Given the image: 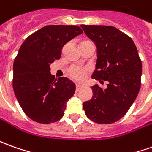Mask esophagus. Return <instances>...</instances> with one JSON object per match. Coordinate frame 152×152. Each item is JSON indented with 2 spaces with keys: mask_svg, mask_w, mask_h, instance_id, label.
I'll return each instance as SVG.
<instances>
[{
  "mask_svg": "<svg viewBox=\"0 0 152 152\" xmlns=\"http://www.w3.org/2000/svg\"><path fill=\"white\" fill-rule=\"evenodd\" d=\"M80 88H81V86L80 85H76V91H78Z\"/></svg>",
  "mask_w": 152,
  "mask_h": 152,
  "instance_id": "obj_1",
  "label": "esophagus"
}]
</instances>
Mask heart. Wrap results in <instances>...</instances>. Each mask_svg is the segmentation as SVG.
Returning <instances> with one entry per match:
<instances>
[{
	"label": "heart",
	"mask_w": 152,
	"mask_h": 152,
	"mask_svg": "<svg viewBox=\"0 0 152 152\" xmlns=\"http://www.w3.org/2000/svg\"><path fill=\"white\" fill-rule=\"evenodd\" d=\"M88 72H89V71L87 68L73 66H71L68 69L67 73L68 76H70V78L72 80L77 81V82H81L86 79Z\"/></svg>",
	"instance_id": "b5f03b06"
}]
</instances>
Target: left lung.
Wrapping results in <instances>:
<instances>
[{"label": "left lung", "mask_w": 152, "mask_h": 152, "mask_svg": "<svg viewBox=\"0 0 152 152\" xmlns=\"http://www.w3.org/2000/svg\"><path fill=\"white\" fill-rule=\"evenodd\" d=\"M97 47V61L91 78L102 84L91 87L92 98L83 103L86 116L99 124H111L123 117L141 88V61L131 37L110 26L81 25Z\"/></svg>", "instance_id": "obj_1"}]
</instances>
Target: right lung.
<instances>
[{
    "instance_id": "add662e5",
    "label": "right lung",
    "mask_w": 152,
    "mask_h": 152,
    "mask_svg": "<svg viewBox=\"0 0 152 152\" xmlns=\"http://www.w3.org/2000/svg\"><path fill=\"white\" fill-rule=\"evenodd\" d=\"M82 32L73 25L46 26L20 47L13 64L12 86L20 107L34 121L53 123L64 115L76 85L66 77L55 79L50 65L60 59L63 46Z\"/></svg>"
}]
</instances>
